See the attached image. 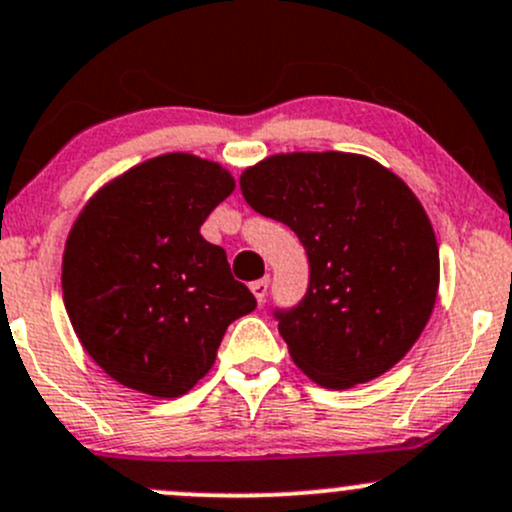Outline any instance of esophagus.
I'll return each mask as SVG.
<instances>
[{"instance_id": "obj_1", "label": "esophagus", "mask_w": 512, "mask_h": 512, "mask_svg": "<svg viewBox=\"0 0 512 512\" xmlns=\"http://www.w3.org/2000/svg\"><path fill=\"white\" fill-rule=\"evenodd\" d=\"M250 292L255 294L257 304H265V297H267V279H257V282L250 284Z\"/></svg>"}]
</instances>
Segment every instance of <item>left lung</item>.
<instances>
[{"label":"left lung","instance_id":"left-lung-1","mask_svg":"<svg viewBox=\"0 0 512 512\" xmlns=\"http://www.w3.org/2000/svg\"><path fill=\"white\" fill-rule=\"evenodd\" d=\"M245 201L306 247L309 292L279 316L294 365L328 390L380 378L422 336L439 245L412 188L351 152H287L247 166Z\"/></svg>","mask_w":512,"mask_h":512}]
</instances>
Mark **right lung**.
<instances>
[{
  "mask_svg": "<svg viewBox=\"0 0 512 512\" xmlns=\"http://www.w3.org/2000/svg\"><path fill=\"white\" fill-rule=\"evenodd\" d=\"M235 191L223 164L147 159L98 188L63 250V304L90 358L129 390L181 397L213 368L225 328L257 306L201 225Z\"/></svg>",
  "mask_w": 512,
  "mask_h": 512,
  "instance_id": "obj_1",
  "label": "right lung"
}]
</instances>
